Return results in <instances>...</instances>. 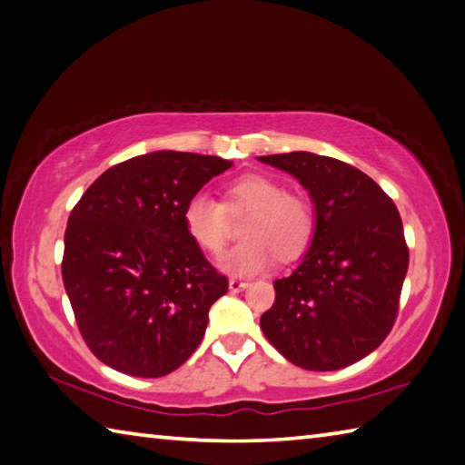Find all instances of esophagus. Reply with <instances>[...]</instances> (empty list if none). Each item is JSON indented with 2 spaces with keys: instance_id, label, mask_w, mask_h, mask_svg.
<instances>
[{
  "instance_id": "34e87169",
  "label": "esophagus",
  "mask_w": 465,
  "mask_h": 465,
  "mask_svg": "<svg viewBox=\"0 0 465 465\" xmlns=\"http://www.w3.org/2000/svg\"><path fill=\"white\" fill-rule=\"evenodd\" d=\"M248 286L246 281H240V278H230V291L232 292H240Z\"/></svg>"
}]
</instances>
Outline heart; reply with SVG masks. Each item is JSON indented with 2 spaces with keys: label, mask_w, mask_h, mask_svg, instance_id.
Returning a JSON list of instances; mask_svg holds the SVG:
<instances>
[{
  "label": "heart",
  "mask_w": 465,
  "mask_h": 465,
  "mask_svg": "<svg viewBox=\"0 0 465 465\" xmlns=\"http://www.w3.org/2000/svg\"><path fill=\"white\" fill-rule=\"evenodd\" d=\"M246 213L240 230L246 240L219 260L232 274H256L276 256L284 262L299 258L315 235L313 205L264 174L238 176L227 184L223 203L197 193L184 205L183 222L201 250L219 254L232 235V217Z\"/></svg>",
  "instance_id": "obj_1"
}]
</instances>
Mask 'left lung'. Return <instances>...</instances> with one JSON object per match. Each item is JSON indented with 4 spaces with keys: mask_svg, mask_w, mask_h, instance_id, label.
Listing matches in <instances>:
<instances>
[{
    "mask_svg": "<svg viewBox=\"0 0 465 465\" xmlns=\"http://www.w3.org/2000/svg\"><path fill=\"white\" fill-rule=\"evenodd\" d=\"M260 160L297 176L317 211L307 256L274 281L262 331L299 368L350 366L386 340L399 315L409 268L399 209L378 183L341 160L311 152Z\"/></svg>",
    "mask_w": 465,
    "mask_h": 465,
    "instance_id": "left-lung-1",
    "label": "left lung"
}]
</instances>
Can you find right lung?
<instances>
[{
    "label": "right lung",
    "instance_id": "add662e5",
    "mask_svg": "<svg viewBox=\"0 0 465 465\" xmlns=\"http://www.w3.org/2000/svg\"><path fill=\"white\" fill-rule=\"evenodd\" d=\"M230 160L160 150L115 164L83 193L64 232L63 282L93 356L160 378L197 350L227 276L184 230L187 201Z\"/></svg>",
    "mask_w": 465,
    "mask_h": 465
}]
</instances>
